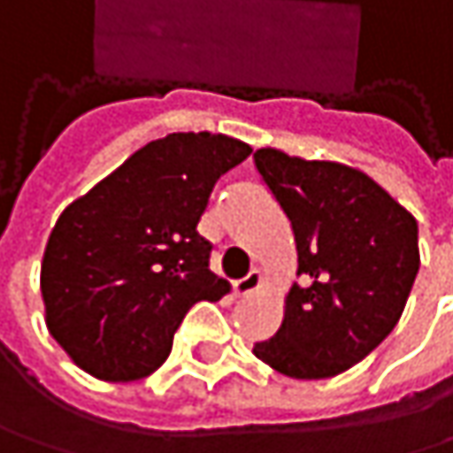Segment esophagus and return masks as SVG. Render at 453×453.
Instances as JSON below:
<instances>
[{
    "label": "esophagus",
    "instance_id": "34e87169",
    "mask_svg": "<svg viewBox=\"0 0 453 453\" xmlns=\"http://www.w3.org/2000/svg\"><path fill=\"white\" fill-rule=\"evenodd\" d=\"M259 286H262V275H259L257 270H251L246 278H241V280H235V283H233V296H235V299H241V296H251L254 291H259Z\"/></svg>",
    "mask_w": 453,
    "mask_h": 453
}]
</instances>
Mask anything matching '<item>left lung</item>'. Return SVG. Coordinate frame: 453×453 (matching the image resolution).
<instances>
[{
	"label": "left lung",
	"mask_w": 453,
	"mask_h": 453,
	"mask_svg": "<svg viewBox=\"0 0 453 453\" xmlns=\"http://www.w3.org/2000/svg\"><path fill=\"white\" fill-rule=\"evenodd\" d=\"M254 165L294 227L302 286L254 354L296 380L346 372L404 312L419 270L417 220L370 175L341 162L257 149Z\"/></svg>",
	"instance_id": "1"
}]
</instances>
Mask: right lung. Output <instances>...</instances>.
<instances>
[{
  "mask_svg": "<svg viewBox=\"0 0 453 453\" xmlns=\"http://www.w3.org/2000/svg\"><path fill=\"white\" fill-rule=\"evenodd\" d=\"M249 154L223 134H170L65 207L46 241L42 296L49 333L81 370L112 383L151 375L186 312L226 296L196 226L218 178Z\"/></svg>",
  "mask_w": 453,
  "mask_h": 453,
  "instance_id": "obj_1",
  "label": "right lung"
}]
</instances>
